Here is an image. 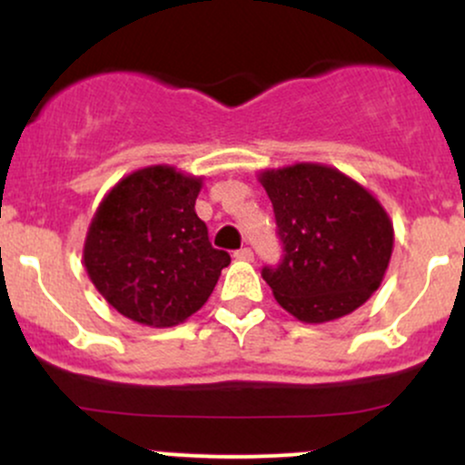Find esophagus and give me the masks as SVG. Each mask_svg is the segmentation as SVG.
I'll list each match as a JSON object with an SVG mask.
<instances>
[{
	"mask_svg": "<svg viewBox=\"0 0 465 465\" xmlns=\"http://www.w3.org/2000/svg\"><path fill=\"white\" fill-rule=\"evenodd\" d=\"M233 258H238V260H253V251H251L249 247H242V249H238L236 253H233Z\"/></svg>",
	"mask_w": 465,
	"mask_h": 465,
	"instance_id": "obj_1",
	"label": "esophagus"
}]
</instances>
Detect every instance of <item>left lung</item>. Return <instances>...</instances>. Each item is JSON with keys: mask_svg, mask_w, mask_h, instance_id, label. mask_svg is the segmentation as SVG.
Here are the masks:
<instances>
[{"mask_svg": "<svg viewBox=\"0 0 465 465\" xmlns=\"http://www.w3.org/2000/svg\"><path fill=\"white\" fill-rule=\"evenodd\" d=\"M284 260L262 277L277 303L303 323L345 317L378 291L393 251L381 201L341 170L292 163L262 170Z\"/></svg>", "mask_w": 465, "mask_h": 465, "instance_id": "left-lung-1", "label": "left lung"}]
</instances>
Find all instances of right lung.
Listing matches in <instances>:
<instances>
[{
	"mask_svg": "<svg viewBox=\"0 0 465 465\" xmlns=\"http://www.w3.org/2000/svg\"><path fill=\"white\" fill-rule=\"evenodd\" d=\"M203 177L173 165L126 174L104 194L87 229L83 262L117 312L170 328L210 300L232 258L214 249L194 203Z\"/></svg>",
	"mask_w": 465,
	"mask_h": 465,
	"instance_id": "add662e5",
	"label": "right lung"
}]
</instances>
